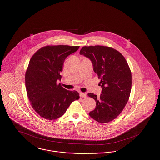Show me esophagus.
Returning <instances> with one entry per match:
<instances>
[{
  "label": "esophagus",
  "mask_w": 160,
  "mask_h": 160,
  "mask_svg": "<svg viewBox=\"0 0 160 160\" xmlns=\"http://www.w3.org/2000/svg\"><path fill=\"white\" fill-rule=\"evenodd\" d=\"M80 97H82V98H86V93H83V92H80Z\"/></svg>",
  "instance_id": "34e87169"
}]
</instances>
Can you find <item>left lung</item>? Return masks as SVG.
I'll return each mask as SVG.
<instances>
[{
	"instance_id": "left-lung-1",
	"label": "left lung",
	"mask_w": 160,
	"mask_h": 160,
	"mask_svg": "<svg viewBox=\"0 0 160 160\" xmlns=\"http://www.w3.org/2000/svg\"><path fill=\"white\" fill-rule=\"evenodd\" d=\"M80 54L92 61L102 88L99 97L88 94L96 101L95 108L89 114L101 123L111 122L122 112L129 99L132 78L128 63L119 52L107 46H84Z\"/></svg>"
}]
</instances>
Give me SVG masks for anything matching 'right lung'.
<instances>
[{
  "mask_svg": "<svg viewBox=\"0 0 160 160\" xmlns=\"http://www.w3.org/2000/svg\"><path fill=\"white\" fill-rule=\"evenodd\" d=\"M79 47L45 46L31 58L25 74L27 95L34 110L46 119L60 118L74 101L80 98L78 92L68 91L57 83L61 80L65 59Z\"/></svg>",
  "mask_w": 160,
  "mask_h": 160,
  "instance_id": "right-lung-1",
  "label": "right lung"
}]
</instances>
